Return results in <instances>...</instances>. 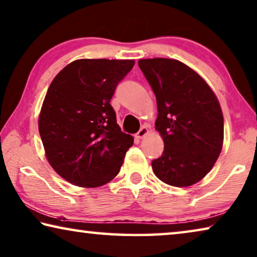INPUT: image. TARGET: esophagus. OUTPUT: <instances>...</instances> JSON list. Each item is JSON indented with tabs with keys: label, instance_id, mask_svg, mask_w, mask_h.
Masks as SVG:
<instances>
[{
	"label": "esophagus",
	"instance_id": "34e87169",
	"mask_svg": "<svg viewBox=\"0 0 257 257\" xmlns=\"http://www.w3.org/2000/svg\"><path fill=\"white\" fill-rule=\"evenodd\" d=\"M149 134V129L146 128V127H142L141 129H140V132H138L137 134H136V137L137 138H140V140H143V138L148 135Z\"/></svg>",
	"mask_w": 257,
	"mask_h": 257
}]
</instances>
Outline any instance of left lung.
<instances>
[{"instance_id":"obj_1","label":"left lung","mask_w":257,"mask_h":257,"mask_svg":"<svg viewBox=\"0 0 257 257\" xmlns=\"http://www.w3.org/2000/svg\"><path fill=\"white\" fill-rule=\"evenodd\" d=\"M138 66L156 95V129L165 150L152 161L156 176L184 187L202 180L222 151L224 120L219 103L202 77L176 59H141Z\"/></svg>"}]
</instances>
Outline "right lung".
<instances>
[{
	"mask_svg": "<svg viewBox=\"0 0 257 257\" xmlns=\"http://www.w3.org/2000/svg\"><path fill=\"white\" fill-rule=\"evenodd\" d=\"M135 60L77 59L49 85L39 132L49 164L67 182L97 187L120 172L134 137L121 132L109 104Z\"/></svg>",
	"mask_w": 257,
	"mask_h": 257,
	"instance_id": "obj_1",
	"label": "right lung"
}]
</instances>
